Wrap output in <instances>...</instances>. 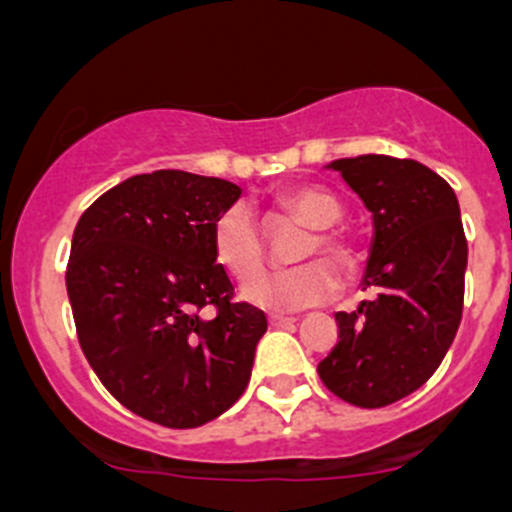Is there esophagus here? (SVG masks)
I'll return each mask as SVG.
<instances>
[{
  "label": "esophagus",
  "instance_id": "obj_1",
  "mask_svg": "<svg viewBox=\"0 0 512 512\" xmlns=\"http://www.w3.org/2000/svg\"><path fill=\"white\" fill-rule=\"evenodd\" d=\"M267 321H270L272 328H288V326H293L298 318H290V315H270Z\"/></svg>",
  "mask_w": 512,
  "mask_h": 512
}]
</instances>
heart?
Segmentation results:
<instances>
[{"instance_id":"1","label":"heart","mask_w":512,"mask_h":512,"mask_svg":"<svg viewBox=\"0 0 512 512\" xmlns=\"http://www.w3.org/2000/svg\"><path fill=\"white\" fill-rule=\"evenodd\" d=\"M280 207L313 227V232L300 242L298 260L326 255L343 272L353 270L356 255L346 234L338 232L336 224L343 219V204L333 191L318 184L290 186L278 197ZM212 247L219 265L234 280L245 283L260 270L265 240L255 212L245 202H234L224 209L212 224ZM252 278V277H251ZM253 279V278H252ZM338 293L336 272L323 260H310L285 270H267L245 285L242 298L250 305L272 313H293V310L313 308L328 303Z\"/></svg>"}]
</instances>
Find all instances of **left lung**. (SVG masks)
Wrapping results in <instances>:
<instances>
[{"instance_id":"obj_1","label":"left lung","mask_w":512,"mask_h":512,"mask_svg":"<svg viewBox=\"0 0 512 512\" xmlns=\"http://www.w3.org/2000/svg\"><path fill=\"white\" fill-rule=\"evenodd\" d=\"M374 219L361 288L336 313L338 343L318 364L328 391L379 409L417 391L442 364L462 321L467 240L455 191L412 159L366 154L328 164Z\"/></svg>"}]
</instances>
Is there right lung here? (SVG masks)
I'll use <instances>...</instances> for the list:
<instances>
[{
  "label": "right lung",
  "mask_w": 512,
  "mask_h": 512,
  "mask_svg": "<svg viewBox=\"0 0 512 512\" xmlns=\"http://www.w3.org/2000/svg\"><path fill=\"white\" fill-rule=\"evenodd\" d=\"M240 194L189 171L138 174L73 232L65 283L80 348L123 407L161 427H202L250 384L267 318L234 303L212 247V224ZM207 304L214 319L198 313Z\"/></svg>",
  "instance_id": "obj_1"
}]
</instances>
